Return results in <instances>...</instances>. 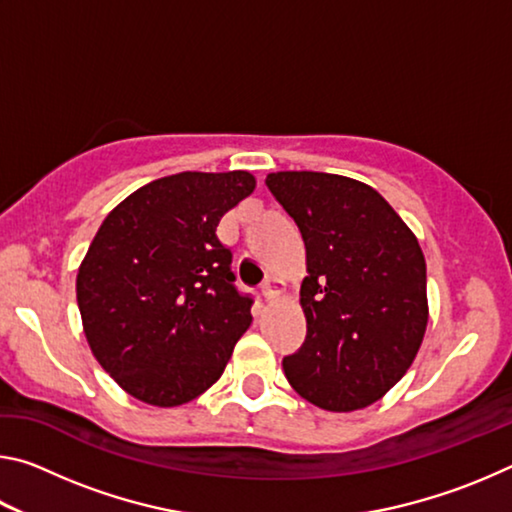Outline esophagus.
I'll return each mask as SVG.
<instances>
[{
    "label": "esophagus",
    "instance_id": "esophagus-1",
    "mask_svg": "<svg viewBox=\"0 0 512 512\" xmlns=\"http://www.w3.org/2000/svg\"><path fill=\"white\" fill-rule=\"evenodd\" d=\"M282 291H284V282L280 280V277H273V275L266 277L262 284V296L266 300H275L277 296H282Z\"/></svg>",
    "mask_w": 512,
    "mask_h": 512
}]
</instances>
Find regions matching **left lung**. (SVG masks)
Instances as JSON below:
<instances>
[{
  "mask_svg": "<svg viewBox=\"0 0 512 512\" xmlns=\"http://www.w3.org/2000/svg\"><path fill=\"white\" fill-rule=\"evenodd\" d=\"M266 187L307 248V336L282 359L284 375L320 409H363L391 391L420 350L429 316L422 248L384 196L359 180L277 171Z\"/></svg>",
  "mask_w": 512,
  "mask_h": 512,
  "instance_id": "obj_1",
  "label": "left lung"
}]
</instances>
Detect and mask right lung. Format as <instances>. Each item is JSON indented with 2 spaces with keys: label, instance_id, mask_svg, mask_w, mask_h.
<instances>
[{
  "label": "right lung",
  "instance_id": "right-lung-1",
  "mask_svg": "<svg viewBox=\"0 0 512 512\" xmlns=\"http://www.w3.org/2000/svg\"><path fill=\"white\" fill-rule=\"evenodd\" d=\"M248 171H183L133 192L101 223L76 277L85 339L128 395L178 406L223 375L250 327L221 216L253 194Z\"/></svg>",
  "mask_w": 512,
  "mask_h": 512
}]
</instances>
